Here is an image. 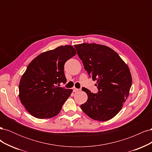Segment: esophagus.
Returning <instances> with one entry per match:
<instances>
[{
	"label": "esophagus",
	"mask_w": 152,
	"mask_h": 152,
	"mask_svg": "<svg viewBox=\"0 0 152 152\" xmlns=\"http://www.w3.org/2000/svg\"><path fill=\"white\" fill-rule=\"evenodd\" d=\"M72 89H73V92H77V91H79V89H77V88H75V87H73Z\"/></svg>",
	"instance_id": "34e87169"
}]
</instances>
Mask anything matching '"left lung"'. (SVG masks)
<instances>
[{
    "mask_svg": "<svg viewBox=\"0 0 152 152\" xmlns=\"http://www.w3.org/2000/svg\"><path fill=\"white\" fill-rule=\"evenodd\" d=\"M75 48L89 76L97 81L98 89L96 94L82 89L88 98L80 108L94 120L108 121L121 111L129 94V68L115 51L106 45L83 43Z\"/></svg>",
    "mask_w": 152,
    "mask_h": 152,
    "instance_id": "8db88e82",
    "label": "left lung"
}]
</instances>
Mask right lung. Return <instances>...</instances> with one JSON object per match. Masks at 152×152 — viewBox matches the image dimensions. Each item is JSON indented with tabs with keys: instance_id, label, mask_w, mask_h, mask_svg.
Here are the masks:
<instances>
[{
	"instance_id": "right-lung-1",
	"label": "right lung",
	"mask_w": 152,
	"mask_h": 152,
	"mask_svg": "<svg viewBox=\"0 0 152 152\" xmlns=\"http://www.w3.org/2000/svg\"><path fill=\"white\" fill-rule=\"evenodd\" d=\"M75 54L72 45H61L41 53L27 66L20 82L19 97L32 116L48 118L61 111L72 89L58 86L66 83L64 65Z\"/></svg>"
}]
</instances>
